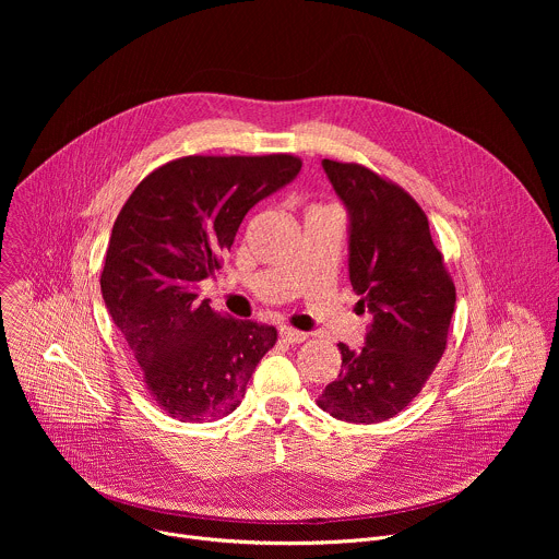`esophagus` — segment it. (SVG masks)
Returning a JSON list of instances; mask_svg holds the SVG:
<instances>
[{"mask_svg": "<svg viewBox=\"0 0 559 559\" xmlns=\"http://www.w3.org/2000/svg\"><path fill=\"white\" fill-rule=\"evenodd\" d=\"M281 338L285 341V343H292V345H296V343H302L305 338H307V334L305 332H298V330H294V328H281Z\"/></svg>", "mask_w": 559, "mask_h": 559, "instance_id": "obj_1", "label": "esophagus"}]
</instances>
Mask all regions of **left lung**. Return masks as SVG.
I'll use <instances>...</instances> for the list:
<instances>
[{
	"mask_svg": "<svg viewBox=\"0 0 559 559\" xmlns=\"http://www.w3.org/2000/svg\"><path fill=\"white\" fill-rule=\"evenodd\" d=\"M323 168L349 210V281L371 325L358 352L338 343L341 373L316 403L345 423H382L414 401L442 358L455 285L409 192L360 164L323 158Z\"/></svg>",
	"mask_w": 559,
	"mask_h": 559,
	"instance_id": "1",
	"label": "left lung"
}]
</instances>
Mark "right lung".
I'll list each match as a JSON object with an SVG mask.
<instances>
[{
	"mask_svg": "<svg viewBox=\"0 0 559 559\" xmlns=\"http://www.w3.org/2000/svg\"><path fill=\"white\" fill-rule=\"evenodd\" d=\"M294 154H190L152 170L121 207L102 294L134 354L152 401L181 423L218 420L241 405L276 328L225 318L199 300L238 225L287 186Z\"/></svg>",
	"mask_w": 559,
	"mask_h": 559,
	"instance_id": "1",
	"label": "right lung"
}]
</instances>
